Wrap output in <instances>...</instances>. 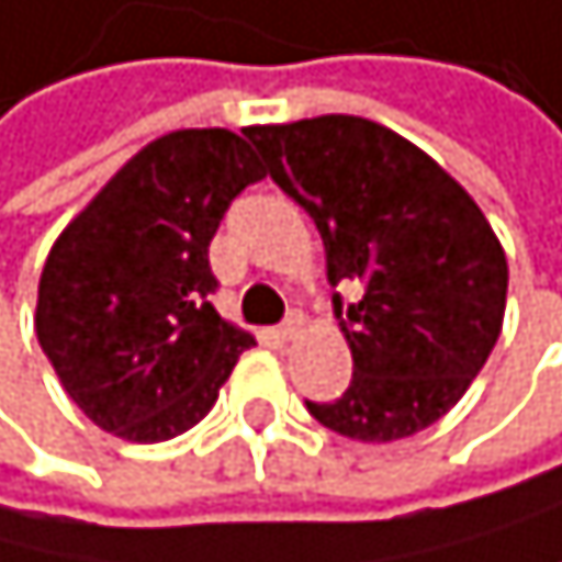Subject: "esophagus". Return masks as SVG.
<instances>
[{
    "label": "esophagus",
    "instance_id": "34e87169",
    "mask_svg": "<svg viewBox=\"0 0 562 562\" xmlns=\"http://www.w3.org/2000/svg\"><path fill=\"white\" fill-rule=\"evenodd\" d=\"M300 328H304V317L293 314V317L283 324V328H276V341H293V338L300 335Z\"/></svg>",
    "mask_w": 562,
    "mask_h": 562
}]
</instances>
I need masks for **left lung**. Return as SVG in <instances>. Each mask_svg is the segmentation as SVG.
Instances as JSON below:
<instances>
[{"instance_id": "1", "label": "left lung", "mask_w": 562, "mask_h": 562, "mask_svg": "<svg viewBox=\"0 0 562 562\" xmlns=\"http://www.w3.org/2000/svg\"><path fill=\"white\" fill-rule=\"evenodd\" d=\"M272 182L324 241L328 283L362 286L338 328L352 383L314 418L356 442L435 425L484 369L504 324L508 258L484 210L418 144L383 123L328 113L245 127Z\"/></svg>"}]
</instances>
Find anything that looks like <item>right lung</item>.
<instances>
[{"instance_id": "obj_1", "label": "right lung", "mask_w": 562, "mask_h": 562, "mask_svg": "<svg viewBox=\"0 0 562 562\" xmlns=\"http://www.w3.org/2000/svg\"><path fill=\"white\" fill-rule=\"evenodd\" d=\"M248 140L224 127L172 131L99 189L58 234L33 328L65 394L127 442H165L217 401L255 338L210 304V241L258 182Z\"/></svg>"}]
</instances>
